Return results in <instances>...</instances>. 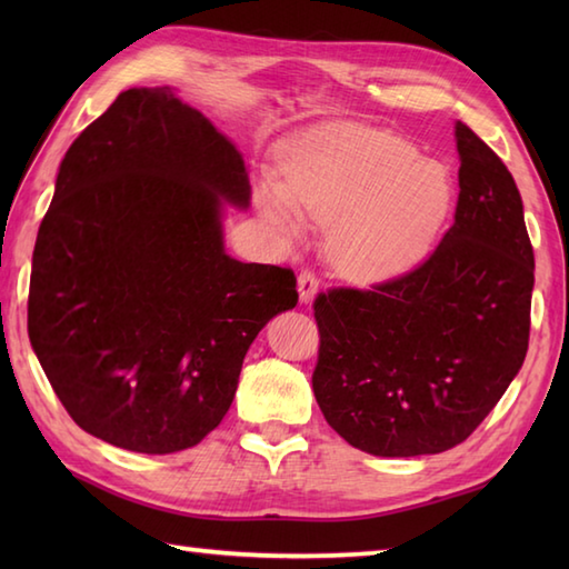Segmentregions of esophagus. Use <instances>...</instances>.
I'll use <instances>...</instances> for the list:
<instances>
[{
  "label": "esophagus",
  "mask_w": 569,
  "mask_h": 569,
  "mask_svg": "<svg viewBox=\"0 0 569 569\" xmlns=\"http://www.w3.org/2000/svg\"><path fill=\"white\" fill-rule=\"evenodd\" d=\"M316 293H318L316 271L300 269V273H298V296H300V300H303V303H310V300L316 298Z\"/></svg>",
  "instance_id": "34e87169"
}]
</instances>
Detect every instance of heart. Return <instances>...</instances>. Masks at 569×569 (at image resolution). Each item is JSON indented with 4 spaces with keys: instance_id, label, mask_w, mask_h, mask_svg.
<instances>
[{
    "instance_id": "obj_1",
    "label": "heart",
    "mask_w": 569,
    "mask_h": 569,
    "mask_svg": "<svg viewBox=\"0 0 569 569\" xmlns=\"http://www.w3.org/2000/svg\"><path fill=\"white\" fill-rule=\"evenodd\" d=\"M261 212L298 234L300 217L330 223L328 249L361 281L413 263L452 204L450 171L418 159L403 139L357 124H328L298 141L281 180L257 192Z\"/></svg>"
}]
</instances>
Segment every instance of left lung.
Returning a JSON list of instances; mask_svg holds the SVG:
<instances>
[{
  "instance_id": "left-lung-1",
  "label": "left lung",
  "mask_w": 569,
  "mask_h": 569,
  "mask_svg": "<svg viewBox=\"0 0 569 569\" xmlns=\"http://www.w3.org/2000/svg\"><path fill=\"white\" fill-rule=\"evenodd\" d=\"M455 222L430 257L371 288L318 293L312 391L325 420L377 457L465 442L523 367L533 247L509 168L455 127Z\"/></svg>"
}]
</instances>
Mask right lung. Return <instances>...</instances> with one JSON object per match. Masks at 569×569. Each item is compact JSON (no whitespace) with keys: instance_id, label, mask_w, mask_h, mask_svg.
Returning a JSON list of instances; mask_svg holds the SVG:
<instances>
[{"instance_id":"add662e5","label":"right lung","mask_w":569,"mask_h":569,"mask_svg":"<svg viewBox=\"0 0 569 569\" xmlns=\"http://www.w3.org/2000/svg\"><path fill=\"white\" fill-rule=\"evenodd\" d=\"M244 159L168 88L127 90L70 143L39 227L29 340L78 426L131 452L198 445L296 273L224 253Z\"/></svg>"}]
</instances>
